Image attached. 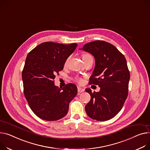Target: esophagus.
Masks as SVG:
<instances>
[{
	"label": "esophagus",
	"instance_id": "1",
	"mask_svg": "<svg viewBox=\"0 0 150 150\" xmlns=\"http://www.w3.org/2000/svg\"><path fill=\"white\" fill-rule=\"evenodd\" d=\"M84 88H81V87H78V92H79V93H81V92H84Z\"/></svg>",
	"mask_w": 150,
	"mask_h": 150
}]
</instances>
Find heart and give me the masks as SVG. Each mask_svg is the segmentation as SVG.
Masks as SVG:
<instances>
[{
  "label": "heart",
  "instance_id": "b5f03b06",
  "mask_svg": "<svg viewBox=\"0 0 150 150\" xmlns=\"http://www.w3.org/2000/svg\"><path fill=\"white\" fill-rule=\"evenodd\" d=\"M87 56H91V55L84 54V55H83V57H87ZM69 58H68L66 59V62H65V64H67V62H68V60H69ZM75 79H76V81L78 83H79V84H82V83H83V78H80V77H76V78H75Z\"/></svg>",
  "mask_w": 150,
  "mask_h": 150
}]
</instances>
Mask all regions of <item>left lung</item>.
I'll return each instance as SVG.
<instances>
[{
	"instance_id": "obj_1",
	"label": "left lung",
	"mask_w": 150,
	"mask_h": 150,
	"mask_svg": "<svg viewBox=\"0 0 150 150\" xmlns=\"http://www.w3.org/2000/svg\"><path fill=\"white\" fill-rule=\"evenodd\" d=\"M79 49L95 57V66L89 84L100 87L98 92L86 89L91 96L85 106L86 113L96 121L109 120L120 112L128 96L130 75L126 59L115 46L104 41L90 42Z\"/></svg>"
}]
</instances>
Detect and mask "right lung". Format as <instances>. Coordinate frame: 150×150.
I'll list each match as a JSON object with an SVG mask.
<instances>
[{
  "label": "right lung",
  "mask_w": 150,
  "mask_h": 150,
  "mask_svg": "<svg viewBox=\"0 0 150 150\" xmlns=\"http://www.w3.org/2000/svg\"><path fill=\"white\" fill-rule=\"evenodd\" d=\"M77 46L44 42L27 55L22 71L24 95L32 111L43 120L57 121L65 116L69 103L77 94L75 84L62 88L54 81Z\"/></svg>",
  "instance_id": "add662e5"
}]
</instances>
